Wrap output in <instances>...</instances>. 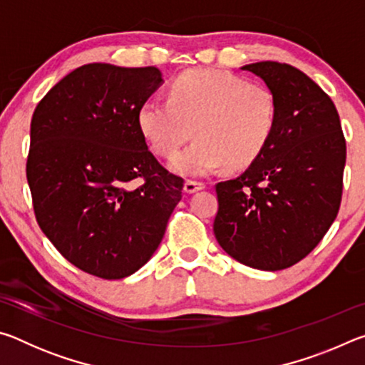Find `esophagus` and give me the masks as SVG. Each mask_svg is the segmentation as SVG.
<instances>
[{"mask_svg": "<svg viewBox=\"0 0 365 365\" xmlns=\"http://www.w3.org/2000/svg\"><path fill=\"white\" fill-rule=\"evenodd\" d=\"M206 185L202 183V182H196V180H187L185 182V185H183V191L185 193H196V191H200V190H202L205 188Z\"/></svg>", "mask_w": 365, "mask_h": 365, "instance_id": "1", "label": "esophagus"}]
</instances>
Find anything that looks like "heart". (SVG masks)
I'll return each instance as SVG.
<instances>
[{"instance_id":"b5f03b06","label":"heart","mask_w":365,"mask_h":365,"mask_svg":"<svg viewBox=\"0 0 365 365\" xmlns=\"http://www.w3.org/2000/svg\"><path fill=\"white\" fill-rule=\"evenodd\" d=\"M138 128L159 156L172 158L192 136L198 140L169 163L185 177H205L222 165L243 169L261 156L277 125V100L261 83L217 69L178 76L168 100H148L137 115Z\"/></svg>"}]
</instances>
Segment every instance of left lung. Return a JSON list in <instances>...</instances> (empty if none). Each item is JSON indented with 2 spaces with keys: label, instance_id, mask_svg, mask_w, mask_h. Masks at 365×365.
Segmentation results:
<instances>
[{
  "label": "left lung",
  "instance_id": "obj_1",
  "mask_svg": "<svg viewBox=\"0 0 365 365\" xmlns=\"http://www.w3.org/2000/svg\"><path fill=\"white\" fill-rule=\"evenodd\" d=\"M242 71L274 93L277 125L242 175L215 185L214 235L235 261L275 272L306 257L335 220L346 141L335 104L304 72L274 61Z\"/></svg>",
  "mask_w": 365,
  "mask_h": 365
}]
</instances>
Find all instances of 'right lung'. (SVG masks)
Wrapping results in <instances>:
<instances>
[{
	"instance_id": "right-lung-1",
	"label": "right lung",
	"mask_w": 365,
	"mask_h": 365,
	"mask_svg": "<svg viewBox=\"0 0 365 365\" xmlns=\"http://www.w3.org/2000/svg\"><path fill=\"white\" fill-rule=\"evenodd\" d=\"M163 82L158 67L85 64L48 91L30 123L38 225L67 261L100 279L143 267L182 200L183 180L158 163L137 122Z\"/></svg>"
}]
</instances>
